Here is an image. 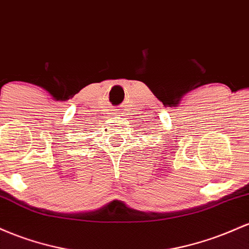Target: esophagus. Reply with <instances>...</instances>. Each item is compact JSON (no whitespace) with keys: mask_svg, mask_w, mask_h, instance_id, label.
Wrapping results in <instances>:
<instances>
[{"mask_svg":"<svg viewBox=\"0 0 249 249\" xmlns=\"http://www.w3.org/2000/svg\"><path fill=\"white\" fill-rule=\"evenodd\" d=\"M121 109H114V114H115V115H119V114H121V111H120Z\"/></svg>","mask_w":249,"mask_h":249,"instance_id":"obj_1","label":"esophagus"}]
</instances>
